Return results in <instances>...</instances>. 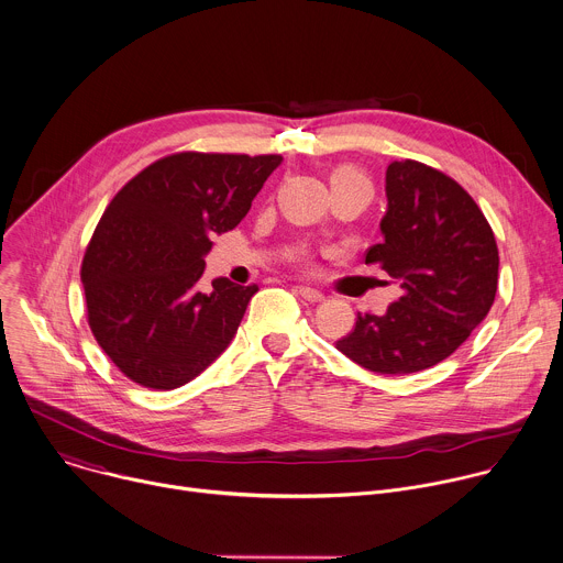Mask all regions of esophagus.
<instances>
[{
    "instance_id": "34e87169",
    "label": "esophagus",
    "mask_w": 563,
    "mask_h": 563,
    "mask_svg": "<svg viewBox=\"0 0 563 563\" xmlns=\"http://www.w3.org/2000/svg\"><path fill=\"white\" fill-rule=\"evenodd\" d=\"M305 300H309V302H320V300H324V296L318 291V289H311V287H298L296 289Z\"/></svg>"
}]
</instances>
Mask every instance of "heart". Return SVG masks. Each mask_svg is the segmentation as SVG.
I'll list each match as a JSON object with an SVG mask.
<instances>
[{
	"mask_svg": "<svg viewBox=\"0 0 563 563\" xmlns=\"http://www.w3.org/2000/svg\"><path fill=\"white\" fill-rule=\"evenodd\" d=\"M355 178H364V176H362L357 169L349 167V165L335 167L333 174H331V187H340V185H344V183H349V180H355Z\"/></svg>",
	"mask_w": 563,
	"mask_h": 563,
	"instance_id": "1",
	"label": "heart"
}]
</instances>
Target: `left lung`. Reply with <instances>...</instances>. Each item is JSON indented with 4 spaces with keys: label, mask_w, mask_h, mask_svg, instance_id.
Here are the masks:
<instances>
[{
    "label": "left lung",
    "mask_w": 563,
    "mask_h": 563,
    "mask_svg": "<svg viewBox=\"0 0 563 563\" xmlns=\"http://www.w3.org/2000/svg\"><path fill=\"white\" fill-rule=\"evenodd\" d=\"M383 243L364 254L402 287L387 313H357L335 349L360 366L400 376L449 357L486 318L497 291L495 234L464 187L413 158L387 167Z\"/></svg>",
    "instance_id": "obj_1"
}]
</instances>
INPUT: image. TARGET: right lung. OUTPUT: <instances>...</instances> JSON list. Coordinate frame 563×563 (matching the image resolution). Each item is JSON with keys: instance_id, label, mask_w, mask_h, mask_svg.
Segmentation results:
<instances>
[{"instance_id": "add662e5", "label": "right lung", "mask_w": 563, "mask_h": 563, "mask_svg": "<svg viewBox=\"0 0 563 563\" xmlns=\"http://www.w3.org/2000/svg\"><path fill=\"white\" fill-rule=\"evenodd\" d=\"M280 154H167L108 203L81 263L88 324L132 383L169 391L232 342L258 285L199 280L212 236L250 212Z\"/></svg>"}]
</instances>
